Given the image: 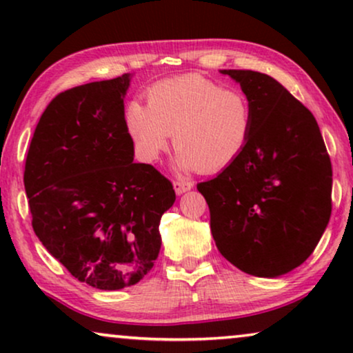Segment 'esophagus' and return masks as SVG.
Masks as SVG:
<instances>
[{
    "mask_svg": "<svg viewBox=\"0 0 353 353\" xmlns=\"http://www.w3.org/2000/svg\"><path fill=\"white\" fill-rule=\"evenodd\" d=\"M173 188H175L176 194H183V192L191 190L192 183L191 181H183V180H175V181H173Z\"/></svg>",
    "mask_w": 353,
    "mask_h": 353,
    "instance_id": "1",
    "label": "esophagus"
}]
</instances>
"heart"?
<instances>
[{"mask_svg":"<svg viewBox=\"0 0 353 353\" xmlns=\"http://www.w3.org/2000/svg\"><path fill=\"white\" fill-rule=\"evenodd\" d=\"M146 96L148 105L132 101L125 109V128L143 161H156L172 134L183 172H221L248 148L254 115L241 90L190 74L157 81Z\"/></svg>","mask_w":353,"mask_h":353,"instance_id":"1","label":"heart"}]
</instances>
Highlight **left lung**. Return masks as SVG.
<instances>
[{
  "mask_svg": "<svg viewBox=\"0 0 353 353\" xmlns=\"http://www.w3.org/2000/svg\"><path fill=\"white\" fill-rule=\"evenodd\" d=\"M252 105L241 157L197 190L223 257L241 272L276 278L310 257L331 216L332 168L313 114L284 86L254 70H221Z\"/></svg>",
  "mask_w": 353,
  "mask_h": 353,
  "instance_id": "obj_1",
  "label": "left lung"
}]
</instances>
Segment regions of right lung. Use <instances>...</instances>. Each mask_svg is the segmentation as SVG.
Here are the masks:
<instances>
[{
    "label": "right lung",
    "instance_id": "add662e5",
    "mask_svg": "<svg viewBox=\"0 0 353 353\" xmlns=\"http://www.w3.org/2000/svg\"><path fill=\"white\" fill-rule=\"evenodd\" d=\"M130 74L56 96L28 148L23 185L38 239L72 276L103 291L137 284L161 250L175 191L133 162L123 98Z\"/></svg>",
    "mask_w": 353,
    "mask_h": 353
}]
</instances>
